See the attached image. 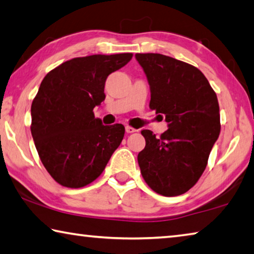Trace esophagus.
I'll return each mask as SVG.
<instances>
[{"label":"esophagus","instance_id":"34e87169","mask_svg":"<svg viewBox=\"0 0 254 254\" xmlns=\"http://www.w3.org/2000/svg\"><path fill=\"white\" fill-rule=\"evenodd\" d=\"M126 131H127V133H133V132H135L136 130H135L134 127H132L130 126H127L126 127Z\"/></svg>","mask_w":254,"mask_h":254}]
</instances>
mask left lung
Wrapping results in <instances>:
<instances>
[{
	"label": "left lung",
	"mask_w": 254,
	"mask_h": 254,
	"mask_svg": "<svg viewBox=\"0 0 254 254\" xmlns=\"http://www.w3.org/2000/svg\"><path fill=\"white\" fill-rule=\"evenodd\" d=\"M151 93L150 109L166 118L168 130L157 137L142 130L145 147L137 154L149 187L163 196L189 190L207 166L221 131L217 96L196 67L160 54H136Z\"/></svg>",
	"instance_id": "obj_1"
}]
</instances>
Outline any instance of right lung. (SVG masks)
<instances>
[{
	"label": "right lung",
	"instance_id": "right-lung-1",
	"mask_svg": "<svg viewBox=\"0 0 254 254\" xmlns=\"http://www.w3.org/2000/svg\"><path fill=\"white\" fill-rule=\"evenodd\" d=\"M132 54L74 58L46 75L31 105V134L42 165L62 186L94 182L121 144L122 124L103 126L93 110L105 100L107 76Z\"/></svg>",
	"mask_w": 254,
	"mask_h": 254
}]
</instances>
